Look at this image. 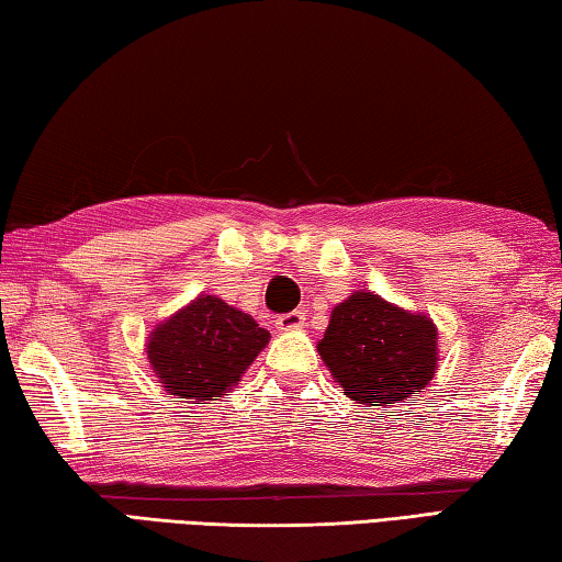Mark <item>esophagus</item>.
Instances as JSON below:
<instances>
[{
  "instance_id": "obj_1",
  "label": "esophagus",
  "mask_w": 562,
  "mask_h": 562,
  "mask_svg": "<svg viewBox=\"0 0 562 562\" xmlns=\"http://www.w3.org/2000/svg\"><path fill=\"white\" fill-rule=\"evenodd\" d=\"M274 325H278L280 331L300 329V327H304V312L294 310V312H288V315H280L278 319H274Z\"/></svg>"
}]
</instances>
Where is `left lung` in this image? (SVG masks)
I'll return each mask as SVG.
<instances>
[{
	"instance_id": "left-lung-1",
	"label": "left lung",
	"mask_w": 562,
	"mask_h": 562,
	"mask_svg": "<svg viewBox=\"0 0 562 562\" xmlns=\"http://www.w3.org/2000/svg\"><path fill=\"white\" fill-rule=\"evenodd\" d=\"M436 341L431 317L359 290L331 310L317 351L351 402L389 406L431 382L439 367Z\"/></svg>"
}]
</instances>
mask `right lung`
I'll return each instance as SVG.
<instances>
[{
    "label": "right lung",
    "mask_w": 562,
    "mask_h": 562,
    "mask_svg": "<svg viewBox=\"0 0 562 562\" xmlns=\"http://www.w3.org/2000/svg\"><path fill=\"white\" fill-rule=\"evenodd\" d=\"M270 331L215 294L198 297L150 331L146 355L158 382L178 398L213 402L240 382Z\"/></svg>",
    "instance_id": "right-lung-1"
}]
</instances>
